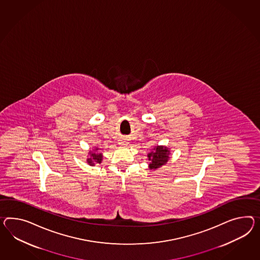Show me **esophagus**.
<instances>
[{
	"instance_id": "esophagus-1",
	"label": "esophagus",
	"mask_w": 260,
	"mask_h": 260,
	"mask_svg": "<svg viewBox=\"0 0 260 260\" xmlns=\"http://www.w3.org/2000/svg\"><path fill=\"white\" fill-rule=\"evenodd\" d=\"M120 144H122V145H124V144H125V143H124V142H120Z\"/></svg>"
}]
</instances>
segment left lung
<instances>
[{
  "instance_id": "8db88e82",
  "label": "left lung",
  "mask_w": 260,
  "mask_h": 260,
  "mask_svg": "<svg viewBox=\"0 0 260 260\" xmlns=\"http://www.w3.org/2000/svg\"><path fill=\"white\" fill-rule=\"evenodd\" d=\"M171 151L170 148L164 145H156L153 148V150L147 154L149 162V169L150 170H157L160 167L167 164L170 159Z\"/></svg>"
}]
</instances>
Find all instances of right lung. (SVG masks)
I'll list each match as a JSON object with an SVG mask.
<instances>
[{"instance_id":"1","label":"right lung","mask_w":260,"mask_h":260,"mask_svg":"<svg viewBox=\"0 0 260 260\" xmlns=\"http://www.w3.org/2000/svg\"><path fill=\"white\" fill-rule=\"evenodd\" d=\"M87 162L89 166H95L96 164H101L103 161V153L99 152V148H94L93 150L88 151Z\"/></svg>"}]
</instances>
